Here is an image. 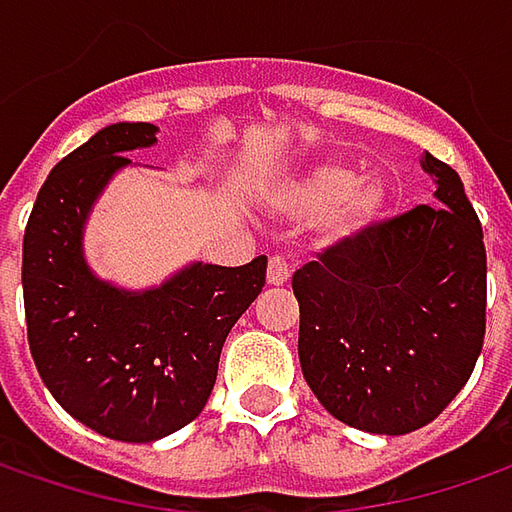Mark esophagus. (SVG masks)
<instances>
[{"label":"esophagus","instance_id":"1","mask_svg":"<svg viewBox=\"0 0 512 512\" xmlns=\"http://www.w3.org/2000/svg\"><path fill=\"white\" fill-rule=\"evenodd\" d=\"M292 275V263L286 257H272L269 266H266V284L269 286H284Z\"/></svg>","mask_w":512,"mask_h":512}]
</instances>
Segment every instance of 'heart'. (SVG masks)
Returning <instances> with one entry per match:
<instances>
[{
  "mask_svg": "<svg viewBox=\"0 0 512 512\" xmlns=\"http://www.w3.org/2000/svg\"><path fill=\"white\" fill-rule=\"evenodd\" d=\"M269 211L281 220L313 223L327 217V240L347 243L385 217L391 188L379 176L356 179V170L339 162L304 167L269 191Z\"/></svg>",
  "mask_w": 512,
  "mask_h": 512,
  "instance_id": "obj_1",
  "label": "heart"
}]
</instances>
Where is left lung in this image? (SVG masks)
Here are the masks:
<instances>
[{"label":"left lung","mask_w":512,"mask_h":512,"mask_svg":"<svg viewBox=\"0 0 512 512\" xmlns=\"http://www.w3.org/2000/svg\"><path fill=\"white\" fill-rule=\"evenodd\" d=\"M417 205L292 275L298 359L318 403L371 435L432 423L472 374L487 327L484 231L461 176L432 153Z\"/></svg>","instance_id":"1"}]
</instances>
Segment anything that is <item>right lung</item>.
I'll list each match as a JSON object with an SVG mask.
<instances>
[{
	"mask_svg": "<svg viewBox=\"0 0 512 512\" xmlns=\"http://www.w3.org/2000/svg\"><path fill=\"white\" fill-rule=\"evenodd\" d=\"M156 124L118 121L51 167L22 240V295L34 365L51 397L98 435L153 443L205 408L234 321L266 284L246 266L188 263L167 281L124 289L86 263V220Z\"/></svg>",
	"mask_w": 512,
	"mask_h": 512,
	"instance_id": "1",
	"label": "right lung"
}]
</instances>
